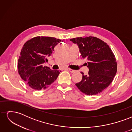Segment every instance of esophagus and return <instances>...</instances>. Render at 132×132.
Here are the masks:
<instances>
[{"label":"esophagus","mask_w":132,"mask_h":132,"mask_svg":"<svg viewBox=\"0 0 132 132\" xmlns=\"http://www.w3.org/2000/svg\"><path fill=\"white\" fill-rule=\"evenodd\" d=\"M67 70H68L70 71V72H71V73H74V72H75V70H74L71 69H70V68H68Z\"/></svg>","instance_id":"1"}]
</instances>
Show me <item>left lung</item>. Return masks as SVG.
<instances>
[{
	"label": "left lung",
	"instance_id": "obj_1",
	"mask_svg": "<svg viewBox=\"0 0 132 132\" xmlns=\"http://www.w3.org/2000/svg\"><path fill=\"white\" fill-rule=\"evenodd\" d=\"M77 44L83 58L87 60L85 65L89 70L82 75L81 81L75 85L82 93L95 95L110 85L116 74L117 64L115 55L110 46L98 38L89 36L70 39Z\"/></svg>",
	"mask_w": 132,
	"mask_h": 132
}]
</instances>
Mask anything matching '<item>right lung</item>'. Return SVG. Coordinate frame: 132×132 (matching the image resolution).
I'll return each mask as SVG.
<instances>
[{
	"label": "right lung",
	"instance_id": "obj_1",
	"mask_svg": "<svg viewBox=\"0 0 132 132\" xmlns=\"http://www.w3.org/2000/svg\"><path fill=\"white\" fill-rule=\"evenodd\" d=\"M61 42V39L54 37L37 36L23 45L18 61V72L31 88L46 89L57 79L61 71L52 70L43 64Z\"/></svg>",
	"mask_w": 132,
	"mask_h": 132
}]
</instances>
